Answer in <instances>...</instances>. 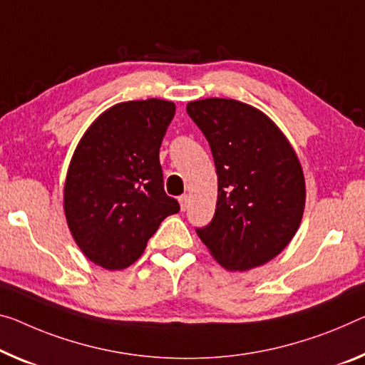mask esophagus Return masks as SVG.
<instances>
[{
	"mask_svg": "<svg viewBox=\"0 0 365 365\" xmlns=\"http://www.w3.org/2000/svg\"><path fill=\"white\" fill-rule=\"evenodd\" d=\"M189 202H190V197L187 194H184L179 197V205H181V210H186L189 207Z\"/></svg>",
	"mask_w": 365,
	"mask_h": 365,
	"instance_id": "obj_1",
	"label": "esophagus"
}]
</instances>
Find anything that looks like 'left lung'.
I'll return each instance as SVG.
<instances>
[{"mask_svg":"<svg viewBox=\"0 0 365 365\" xmlns=\"http://www.w3.org/2000/svg\"><path fill=\"white\" fill-rule=\"evenodd\" d=\"M210 145L218 178L215 215L195 228L230 271L266 264L290 243L305 209V178L292 145L269 117L235 99L187 104Z\"/></svg>","mask_w":365,"mask_h":365,"instance_id":"obj_1","label":"left lung"}]
</instances>
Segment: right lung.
<instances>
[{
    "label": "right lung",
    "instance_id": "add662e5",
    "mask_svg": "<svg viewBox=\"0 0 365 365\" xmlns=\"http://www.w3.org/2000/svg\"><path fill=\"white\" fill-rule=\"evenodd\" d=\"M171 101H127L103 112L80 140L63 190L68 228L89 261L109 271L133 264L168 215L160 147Z\"/></svg>",
    "mask_w": 365,
    "mask_h": 365
}]
</instances>
